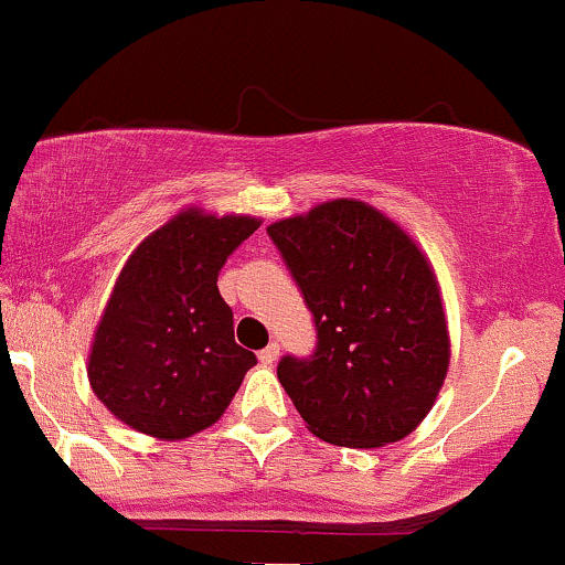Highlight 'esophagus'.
Wrapping results in <instances>:
<instances>
[{
  "label": "esophagus",
  "instance_id": "34e87169",
  "mask_svg": "<svg viewBox=\"0 0 565 565\" xmlns=\"http://www.w3.org/2000/svg\"><path fill=\"white\" fill-rule=\"evenodd\" d=\"M278 355H281V348H278V342H270L268 348L260 350V361L265 366H274L278 361Z\"/></svg>",
  "mask_w": 565,
  "mask_h": 565
}]
</instances>
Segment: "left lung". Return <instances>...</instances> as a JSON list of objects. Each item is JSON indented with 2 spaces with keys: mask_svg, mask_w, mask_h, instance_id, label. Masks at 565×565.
<instances>
[{
  "mask_svg": "<svg viewBox=\"0 0 565 565\" xmlns=\"http://www.w3.org/2000/svg\"><path fill=\"white\" fill-rule=\"evenodd\" d=\"M268 236L316 321L313 355H284L276 369L308 430L355 449L406 438L436 404L451 359L427 257L355 199L278 220Z\"/></svg>",
  "mask_w": 565,
  "mask_h": 565,
  "instance_id": "obj_1",
  "label": "left lung"
}]
</instances>
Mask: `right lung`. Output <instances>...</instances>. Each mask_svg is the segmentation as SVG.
Masks as SVG:
<instances>
[{"label":"right lung","mask_w":565,"mask_h":565,"mask_svg":"<svg viewBox=\"0 0 565 565\" xmlns=\"http://www.w3.org/2000/svg\"><path fill=\"white\" fill-rule=\"evenodd\" d=\"M260 220L178 212L116 278L89 348L87 377L116 419L161 440L215 425L257 364L233 340L217 274Z\"/></svg>","instance_id":"right-lung-1"}]
</instances>
